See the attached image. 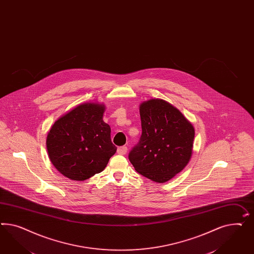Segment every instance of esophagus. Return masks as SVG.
<instances>
[{
    "mask_svg": "<svg viewBox=\"0 0 254 254\" xmlns=\"http://www.w3.org/2000/svg\"><path fill=\"white\" fill-rule=\"evenodd\" d=\"M127 150H128L127 146H120V147H118V149H117V153H118L119 155H125V154L127 153Z\"/></svg>",
    "mask_w": 254,
    "mask_h": 254,
    "instance_id": "1",
    "label": "esophagus"
}]
</instances>
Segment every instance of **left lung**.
Instances as JSON below:
<instances>
[{
	"mask_svg": "<svg viewBox=\"0 0 254 254\" xmlns=\"http://www.w3.org/2000/svg\"><path fill=\"white\" fill-rule=\"evenodd\" d=\"M142 135L129 153L135 171L157 183H165L188 165L195 130L181 112L162 99L140 105Z\"/></svg>",
	"mask_w": 254,
	"mask_h": 254,
	"instance_id": "obj_1",
	"label": "left lung"
}]
</instances>
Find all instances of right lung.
I'll use <instances>...</instances> for the list:
<instances>
[{"instance_id":"obj_1","label":"right lung","mask_w":254,"mask_h":254,"mask_svg":"<svg viewBox=\"0 0 254 254\" xmlns=\"http://www.w3.org/2000/svg\"><path fill=\"white\" fill-rule=\"evenodd\" d=\"M105 106L84 103L60 117L49 130V159L60 174L84 181L106 168L117 151L110 127L103 121Z\"/></svg>"}]
</instances>
